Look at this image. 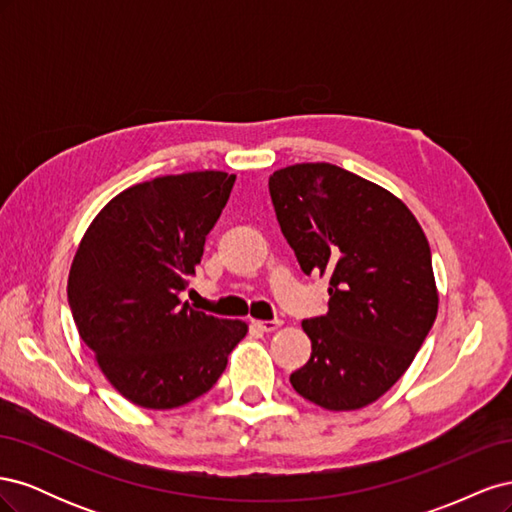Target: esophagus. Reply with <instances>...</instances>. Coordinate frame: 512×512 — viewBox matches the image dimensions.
<instances>
[{"label": "esophagus", "instance_id": "obj_1", "mask_svg": "<svg viewBox=\"0 0 512 512\" xmlns=\"http://www.w3.org/2000/svg\"><path fill=\"white\" fill-rule=\"evenodd\" d=\"M252 324L256 329H260V331H265V333H273V331H277L282 327V320H252Z\"/></svg>", "mask_w": 512, "mask_h": 512}]
</instances>
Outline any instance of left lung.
Instances as JSON below:
<instances>
[{
    "mask_svg": "<svg viewBox=\"0 0 512 512\" xmlns=\"http://www.w3.org/2000/svg\"><path fill=\"white\" fill-rule=\"evenodd\" d=\"M277 222L305 275H329V312L303 320L312 356L292 389L359 410L406 374L438 314L431 250L397 196L327 162L275 170Z\"/></svg>",
    "mask_w": 512,
    "mask_h": 512,
    "instance_id": "obj_1",
    "label": "left lung"
}]
</instances>
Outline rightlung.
Masks as SVG:
<instances>
[{
	"instance_id": "1",
	"label": "right lung",
	"mask_w": 512,
	"mask_h": 512,
	"mask_svg": "<svg viewBox=\"0 0 512 512\" xmlns=\"http://www.w3.org/2000/svg\"><path fill=\"white\" fill-rule=\"evenodd\" d=\"M235 179L198 170L136 183L96 215L76 250L68 277L76 329L136 406L170 410L205 395L247 333L245 322L179 299Z\"/></svg>"
}]
</instances>
